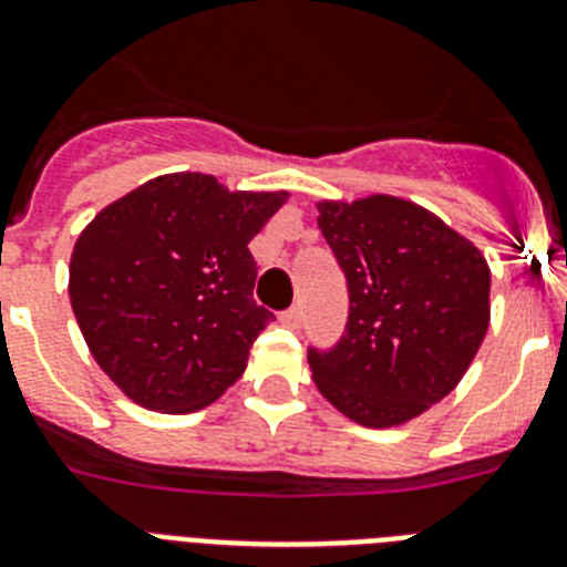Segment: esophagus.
Masks as SVG:
<instances>
[{
  "mask_svg": "<svg viewBox=\"0 0 567 567\" xmlns=\"http://www.w3.org/2000/svg\"><path fill=\"white\" fill-rule=\"evenodd\" d=\"M280 323H284V327H289V329H298L300 323H303V309H300V307L287 309V312L280 315Z\"/></svg>",
  "mask_w": 567,
  "mask_h": 567,
  "instance_id": "esophagus-1",
  "label": "esophagus"
}]
</instances>
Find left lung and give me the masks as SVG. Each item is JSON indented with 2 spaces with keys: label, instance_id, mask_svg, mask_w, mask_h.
Here are the masks:
<instances>
[{
  "label": "left lung",
  "instance_id": "1",
  "mask_svg": "<svg viewBox=\"0 0 567 567\" xmlns=\"http://www.w3.org/2000/svg\"><path fill=\"white\" fill-rule=\"evenodd\" d=\"M318 213L349 284V320L332 352L309 349L315 385L365 429L409 423L454 392L488 332V260L398 195L320 202Z\"/></svg>",
  "mask_w": 567,
  "mask_h": 567
}]
</instances>
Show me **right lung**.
<instances>
[{
	"mask_svg": "<svg viewBox=\"0 0 567 567\" xmlns=\"http://www.w3.org/2000/svg\"><path fill=\"white\" fill-rule=\"evenodd\" d=\"M289 193L169 173L107 204L70 255V307L90 354L133 403L198 412L244 374L272 312L252 300L249 240Z\"/></svg>",
	"mask_w": 567,
	"mask_h": 567,
	"instance_id": "add662e5",
	"label": "right lung"
}]
</instances>
